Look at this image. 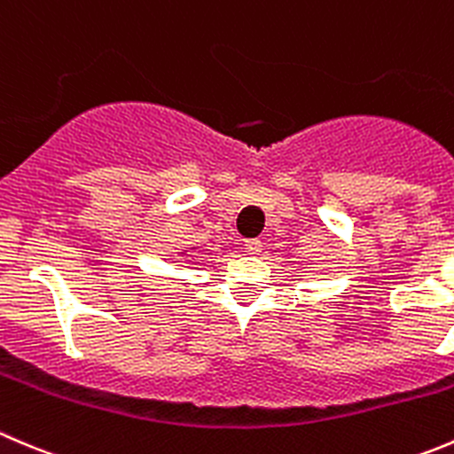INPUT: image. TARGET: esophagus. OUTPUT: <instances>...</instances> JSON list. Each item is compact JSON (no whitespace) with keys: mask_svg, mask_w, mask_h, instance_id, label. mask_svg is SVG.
Masks as SVG:
<instances>
[{"mask_svg":"<svg viewBox=\"0 0 454 454\" xmlns=\"http://www.w3.org/2000/svg\"><path fill=\"white\" fill-rule=\"evenodd\" d=\"M245 249L247 254H258L260 249H262V242L258 240V238H249V240H245Z\"/></svg>","mask_w":454,"mask_h":454,"instance_id":"34e87169","label":"esophagus"}]
</instances>
